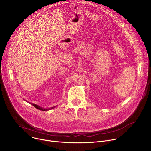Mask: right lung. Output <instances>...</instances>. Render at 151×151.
I'll use <instances>...</instances> for the list:
<instances>
[{
  "mask_svg": "<svg viewBox=\"0 0 151 151\" xmlns=\"http://www.w3.org/2000/svg\"><path fill=\"white\" fill-rule=\"evenodd\" d=\"M26 101V100H25ZM30 104H32L35 107H36V109H39V110H40V111H48V110H50L51 109H54V107H55V106H54V107H51V108H48V109H45V108H43V107H40V106H38V105H37V104H34V103H30Z\"/></svg>",
  "mask_w": 151,
  "mask_h": 151,
  "instance_id": "1",
  "label": "right lung"
}]
</instances>
